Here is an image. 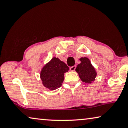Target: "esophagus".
<instances>
[{"mask_svg": "<svg viewBox=\"0 0 128 128\" xmlns=\"http://www.w3.org/2000/svg\"><path fill=\"white\" fill-rule=\"evenodd\" d=\"M76 68V66H72V67H71L70 68V70L71 71H74Z\"/></svg>", "mask_w": 128, "mask_h": 128, "instance_id": "1", "label": "esophagus"}]
</instances>
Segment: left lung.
<instances>
[{
	"mask_svg": "<svg viewBox=\"0 0 128 128\" xmlns=\"http://www.w3.org/2000/svg\"><path fill=\"white\" fill-rule=\"evenodd\" d=\"M79 60L81 62L76 66V72L78 73L80 79L83 82L91 84L95 81L97 76L95 68L92 65L88 58L81 57Z\"/></svg>",
	"mask_w": 128,
	"mask_h": 128,
	"instance_id": "8db88e82",
	"label": "left lung"
}]
</instances>
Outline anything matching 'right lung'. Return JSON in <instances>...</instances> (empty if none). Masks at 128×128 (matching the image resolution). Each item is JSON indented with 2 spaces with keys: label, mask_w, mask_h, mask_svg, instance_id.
I'll return each mask as SVG.
<instances>
[{
  "label": "right lung",
  "mask_w": 128,
  "mask_h": 128,
  "mask_svg": "<svg viewBox=\"0 0 128 128\" xmlns=\"http://www.w3.org/2000/svg\"><path fill=\"white\" fill-rule=\"evenodd\" d=\"M69 67L58 58L54 57L44 66L40 71V76L44 87L52 91L60 87L64 79V73Z\"/></svg>",
  "instance_id": "obj_1"
}]
</instances>
